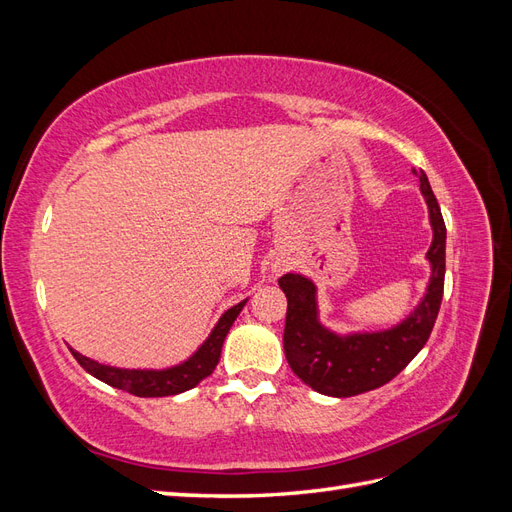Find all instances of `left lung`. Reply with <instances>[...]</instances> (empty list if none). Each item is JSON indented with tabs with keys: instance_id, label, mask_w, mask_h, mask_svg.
<instances>
[{
	"instance_id": "8db88e82",
	"label": "left lung",
	"mask_w": 512,
	"mask_h": 512,
	"mask_svg": "<svg viewBox=\"0 0 512 512\" xmlns=\"http://www.w3.org/2000/svg\"><path fill=\"white\" fill-rule=\"evenodd\" d=\"M414 175L421 179V192L427 200L433 228V241L427 252L431 280L421 305L395 329L339 337L318 322L316 286L307 277L294 273L280 277V288L288 299L286 359L294 374L322 395L352 397L391 382L421 352L431 335L444 292L446 226L427 175L423 170H414Z\"/></svg>"
}]
</instances>
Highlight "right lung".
Listing matches in <instances>:
<instances>
[{
	"instance_id": "right-lung-1",
	"label": "right lung",
	"mask_w": 512,
	"mask_h": 512,
	"mask_svg": "<svg viewBox=\"0 0 512 512\" xmlns=\"http://www.w3.org/2000/svg\"><path fill=\"white\" fill-rule=\"evenodd\" d=\"M245 301L239 305L230 307L228 312L220 318V322L215 324V329L211 331L207 342L196 350L192 359L185 363L162 369V371H149V369H119L111 365H102L98 361H91L87 356L79 354L72 350V356L79 365L89 371L91 376H96L98 380L115 386V389L128 391L136 397H168V395H177L188 389H194V386L205 380L207 376L213 374L215 365L220 363V354L224 339L232 327V322L237 320L239 312L243 309Z\"/></svg>"
}]
</instances>
